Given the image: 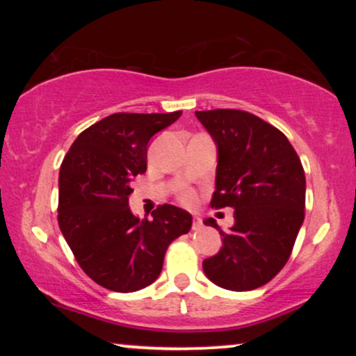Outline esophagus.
Here are the masks:
<instances>
[{
	"label": "esophagus",
	"mask_w": 356,
	"mask_h": 356,
	"mask_svg": "<svg viewBox=\"0 0 356 356\" xmlns=\"http://www.w3.org/2000/svg\"><path fill=\"white\" fill-rule=\"evenodd\" d=\"M202 228V220L197 216L193 217V230H201Z\"/></svg>",
	"instance_id": "1"
}]
</instances>
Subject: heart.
I'll use <instances>...</instances> for the list:
<instances>
[{"label": "heart", "mask_w": 356, "mask_h": 356, "mask_svg": "<svg viewBox=\"0 0 356 356\" xmlns=\"http://www.w3.org/2000/svg\"><path fill=\"white\" fill-rule=\"evenodd\" d=\"M179 199H181V202L188 204V206H191V204L196 201V197H194V193L193 191H184L181 196H179Z\"/></svg>", "instance_id": "1"}]
</instances>
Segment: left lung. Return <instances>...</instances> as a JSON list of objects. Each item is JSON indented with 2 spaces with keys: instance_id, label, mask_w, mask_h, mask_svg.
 I'll return each instance as SVG.
<instances>
[{
  "instance_id": "1",
  "label": "left lung",
  "mask_w": 356,
  "mask_h": 356,
  "mask_svg": "<svg viewBox=\"0 0 356 356\" xmlns=\"http://www.w3.org/2000/svg\"><path fill=\"white\" fill-rule=\"evenodd\" d=\"M217 145L211 206L235 209L222 248L202 262L209 280L233 291L254 290L282 270L305 220V170L285 134L243 110L196 111Z\"/></svg>"
}]
</instances>
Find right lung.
<instances>
[{
  "label": "right lung",
  "mask_w": 356,
  "mask_h": 356,
  "mask_svg": "<svg viewBox=\"0 0 356 356\" xmlns=\"http://www.w3.org/2000/svg\"><path fill=\"white\" fill-rule=\"evenodd\" d=\"M173 113H115L77 136L60 168L58 223L81 269L120 293L144 289L163 267L167 248L191 230L193 217L172 204L152 218L129 209L131 181L147 170L154 134L175 123Z\"/></svg>",
  "instance_id": "1"
}]
</instances>
